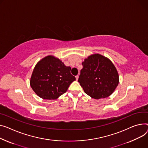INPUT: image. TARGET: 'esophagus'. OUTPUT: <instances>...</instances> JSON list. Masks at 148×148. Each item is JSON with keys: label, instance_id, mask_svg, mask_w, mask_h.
<instances>
[{"label": "esophagus", "instance_id": "34e87169", "mask_svg": "<svg viewBox=\"0 0 148 148\" xmlns=\"http://www.w3.org/2000/svg\"><path fill=\"white\" fill-rule=\"evenodd\" d=\"M78 77H79V76H78V75H76V76H75L76 80H78Z\"/></svg>", "mask_w": 148, "mask_h": 148}]
</instances>
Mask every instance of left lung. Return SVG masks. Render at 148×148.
<instances>
[{
    "label": "left lung",
    "mask_w": 148,
    "mask_h": 148,
    "mask_svg": "<svg viewBox=\"0 0 148 148\" xmlns=\"http://www.w3.org/2000/svg\"><path fill=\"white\" fill-rule=\"evenodd\" d=\"M78 82L84 92L95 99L110 96L119 83V75L113 63L105 56L93 54L82 62Z\"/></svg>",
    "instance_id": "8db88e82"
}]
</instances>
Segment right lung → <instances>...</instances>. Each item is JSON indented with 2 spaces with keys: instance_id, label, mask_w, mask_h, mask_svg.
<instances>
[{
  "instance_id": "right-lung-1",
  "label": "right lung",
  "mask_w": 148,
  "mask_h": 148,
  "mask_svg": "<svg viewBox=\"0 0 148 148\" xmlns=\"http://www.w3.org/2000/svg\"><path fill=\"white\" fill-rule=\"evenodd\" d=\"M71 69L53 56L45 57L33 70L29 82L32 89L43 99H56L75 80V77L71 74Z\"/></svg>"
}]
</instances>
